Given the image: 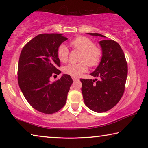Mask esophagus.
I'll list each match as a JSON object with an SVG mask.
<instances>
[{
  "mask_svg": "<svg viewBox=\"0 0 148 148\" xmlns=\"http://www.w3.org/2000/svg\"><path fill=\"white\" fill-rule=\"evenodd\" d=\"M72 79H73V81H77V80H78V78H77V77H72Z\"/></svg>",
  "mask_w": 148,
  "mask_h": 148,
  "instance_id": "esophagus-1",
  "label": "esophagus"
}]
</instances>
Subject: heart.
Returning <instances> with one entry per match:
<instances>
[{"instance_id": "b5f03b06", "label": "heart", "mask_w": 148, "mask_h": 148, "mask_svg": "<svg viewBox=\"0 0 148 148\" xmlns=\"http://www.w3.org/2000/svg\"><path fill=\"white\" fill-rule=\"evenodd\" d=\"M74 49L82 51L80 61L78 64H69L65 66L63 71L65 74L73 77H79L88 70L90 66H97L101 61L102 51L99 47L95 46L94 42L86 36H79L71 42ZM69 49L62 44L57 49V57L60 61L65 62L68 60Z\"/></svg>"}]
</instances>
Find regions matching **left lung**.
Returning a JSON list of instances; mask_svg holds the SVG:
<instances>
[{
	"mask_svg": "<svg viewBox=\"0 0 148 148\" xmlns=\"http://www.w3.org/2000/svg\"><path fill=\"white\" fill-rule=\"evenodd\" d=\"M106 38L99 33H88ZM102 57L99 66L90 75L95 79H80L84 103L94 112L102 113L114 107L123 95L126 83L127 63L118 43L112 40L100 41Z\"/></svg>",
	"mask_w": 148,
	"mask_h": 148,
	"instance_id": "obj_1",
	"label": "left lung"
}]
</instances>
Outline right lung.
I'll return each mask as SVG.
<instances>
[{"mask_svg": "<svg viewBox=\"0 0 148 148\" xmlns=\"http://www.w3.org/2000/svg\"><path fill=\"white\" fill-rule=\"evenodd\" d=\"M67 38L62 34H41L30 40L20 54L18 84L25 98L35 110L46 114L56 113L66 104L72 84L68 74L51 83L50 77L59 74L57 49Z\"/></svg>", "mask_w": 148, "mask_h": 148, "instance_id": "obj_1", "label": "right lung"}]
</instances>
